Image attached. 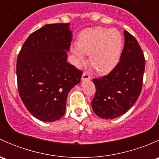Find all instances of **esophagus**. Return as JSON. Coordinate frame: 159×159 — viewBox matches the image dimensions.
<instances>
[{
  "label": "esophagus",
  "instance_id": "34e87169",
  "mask_svg": "<svg viewBox=\"0 0 159 159\" xmlns=\"http://www.w3.org/2000/svg\"><path fill=\"white\" fill-rule=\"evenodd\" d=\"M91 78V76L89 75L88 72H84L82 75V78H81V79L82 80H90Z\"/></svg>",
  "mask_w": 159,
  "mask_h": 159
}]
</instances>
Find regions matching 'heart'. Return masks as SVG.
I'll use <instances>...</instances> for the list:
<instances>
[{
    "label": "heart",
    "instance_id": "heart-1",
    "mask_svg": "<svg viewBox=\"0 0 159 159\" xmlns=\"http://www.w3.org/2000/svg\"><path fill=\"white\" fill-rule=\"evenodd\" d=\"M77 44L78 47L71 48L77 61H84V54L90 55V65L101 75L109 73L119 61L122 38L118 30L89 28L80 34Z\"/></svg>",
    "mask_w": 159,
    "mask_h": 159
}]
</instances>
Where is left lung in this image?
Here are the masks:
<instances>
[{"label":"left lung","instance_id":"obj_1","mask_svg":"<svg viewBox=\"0 0 159 159\" xmlns=\"http://www.w3.org/2000/svg\"><path fill=\"white\" fill-rule=\"evenodd\" d=\"M125 44L120 61L108 75L94 78L95 94L91 101L94 113L112 119L121 116L134 105L143 85L145 59L139 42L124 30Z\"/></svg>","mask_w":159,"mask_h":159}]
</instances>
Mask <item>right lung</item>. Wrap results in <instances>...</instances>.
<instances>
[{
    "label": "right lung",
    "instance_id": "obj_1",
    "mask_svg": "<svg viewBox=\"0 0 159 159\" xmlns=\"http://www.w3.org/2000/svg\"><path fill=\"white\" fill-rule=\"evenodd\" d=\"M69 25L50 24L35 30L17 56L19 95L30 113L42 121L65 115L68 93L82 76V70L67 62L72 37Z\"/></svg>",
    "mask_w": 159,
    "mask_h": 159
}]
</instances>
